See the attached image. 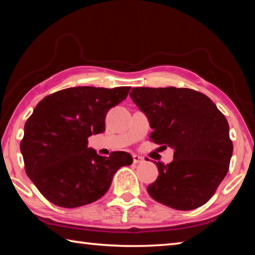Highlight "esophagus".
I'll return each instance as SVG.
<instances>
[{"label":"esophagus","mask_w":255,"mask_h":255,"mask_svg":"<svg viewBox=\"0 0 255 255\" xmlns=\"http://www.w3.org/2000/svg\"><path fill=\"white\" fill-rule=\"evenodd\" d=\"M132 159H133V163L138 164V163H141L144 161V157H141L140 155H137V154H133L132 155Z\"/></svg>","instance_id":"34e87169"}]
</instances>
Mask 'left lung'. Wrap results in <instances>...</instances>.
Instances as JSON below:
<instances>
[{
  "mask_svg": "<svg viewBox=\"0 0 255 255\" xmlns=\"http://www.w3.org/2000/svg\"><path fill=\"white\" fill-rule=\"evenodd\" d=\"M129 96L148 119L150 139L174 149L171 163L155 162L158 176L147 187L149 196L178 210L205 205L230 167L233 143L225 116L191 89L132 88Z\"/></svg>",
  "mask_w": 255,
  "mask_h": 255,
  "instance_id": "1",
  "label": "left lung"
}]
</instances>
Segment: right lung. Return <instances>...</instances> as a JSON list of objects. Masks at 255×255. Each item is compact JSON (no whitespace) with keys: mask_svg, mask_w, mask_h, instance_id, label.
Instances as JSON below:
<instances>
[{"mask_svg":"<svg viewBox=\"0 0 255 255\" xmlns=\"http://www.w3.org/2000/svg\"><path fill=\"white\" fill-rule=\"evenodd\" d=\"M130 86H75L45 97L24 125L20 149L27 175L46 199L75 208L100 199L131 155L100 156L88 138L106 130V116L128 96Z\"/></svg>","mask_w":255,"mask_h":255,"instance_id":"right-lung-1","label":"right lung"}]
</instances>
